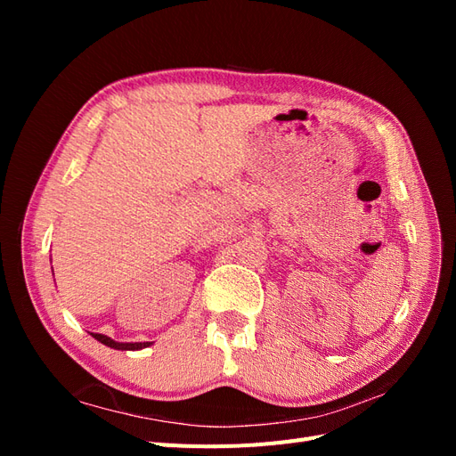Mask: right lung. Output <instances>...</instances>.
Listing matches in <instances>:
<instances>
[{"label": "right lung", "instance_id": "obj_1", "mask_svg": "<svg viewBox=\"0 0 456 456\" xmlns=\"http://www.w3.org/2000/svg\"><path fill=\"white\" fill-rule=\"evenodd\" d=\"M91 337L99 340L101 344H104V346L114 348V350H142V348H148L151 344V342H118V340L110 338L106 335H101V333H91Z\"/></svg>", "mask_w": 456, "mask_h": 456}]
</instances>
